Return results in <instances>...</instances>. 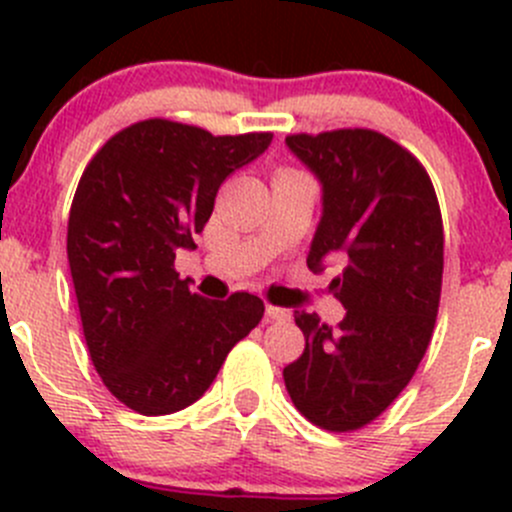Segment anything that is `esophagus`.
I'll use <instances>...</instances> for the list:
<instances>
[{"mask_svg":"<svg viewBox=\"0 0 512 512\" xmlns=\"http://www.w3.org/2000/svg\"><path fill=\"white\" fill-rule=\"evenodd\" d=\"M265 314H267V319H272V322H282V319H289V309L275 307V304H267Z\"/></svg>","mask_w":512,"mask_h":512,"instance_id":"34e87169","label":"esophagus"}]
</instances>
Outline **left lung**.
<instances>
[{
  "label": "left lung",
  "mask_w": 512,
  "mask_h": 512,
  "mask_svg": "<svg viewBox=\"0 0 512 512\" xmlns=\"http://www.w3.org/2000/svg\"><path fill=\"white\" fill-rule=\"evenodd\" d=\"M292 153L322 183L324 213L307 265L344 262L329 289L337 324L294 312L304 352L285 366L297 411L324 431L364 428L416 374L436 327L443 280V220L414 153L371 128L292 133Z\"/></svg>",
  "instance_id": "8db88e82"
}]
</instances>
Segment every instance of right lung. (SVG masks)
<instances>
[{
    "label": "right lung",
    "mask_w": 512,
    "mask_h": 512,
    "mask_svg": "<svg viewBox=\"0 0 512 512\" xmlns=\"http://www.w3.org/2000/svg\"><path fill=\"white\" fill-rule=\"evenodd\" d=\"M270 141L148 118L108 138L81 175L66 235L81 327L106 389L136 414L195 404L265 314L250 292H190L173 262L195 247L227 175Z\"/></svg>",
    "instance_id": "1"
}]
</instances>
